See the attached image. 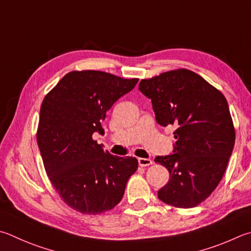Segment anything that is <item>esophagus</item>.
<instances>
[{"instance_id":"34e87169","label":"esophagus","mask_w":251,"mask_h":251,"mask_svg":"<svg viewBox=\"0 0 251 251\" xmlns=\"http://www.w3.org/2000/svg\"><path fill=\"white\" fill-rule=\"evenodd\" d=\"M138 163H139L140 167H147V166L152 165V160H151V159H148V158H139Z\"/></svg>"}]
</instances>
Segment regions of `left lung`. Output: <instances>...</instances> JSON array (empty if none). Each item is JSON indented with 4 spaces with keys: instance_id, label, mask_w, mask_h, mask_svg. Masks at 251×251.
I'll return each instance as SVG.
<instances>
[{
    "instance_id": "1",
    "label": "left lung",
    "mask_w": 251,
    "mask_h": 251,
    "mask_svg": "<svg viewBox=\"0 0 251 251\" xmlns=\"http://www.w3.org/2000/svg\"><path fill=\"white\" fill-rule=\"evenodd\" d=\"M138 89L151 100L158 124L176 127L173 153L154 159L170 175L158 191L159 200L181 208L198 206L217 188L233 152L228 103L221 91L188 69L144 79Z\"/></svg>"
}]
</instances>
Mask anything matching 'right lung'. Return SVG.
<instances>
[{"instance_id": "1", "label": "right lung", "mask_w": 251, "mask_h": 251, "mask_svg": "<svg viewBox=\"0 0 251 251\" xmlns=\"http://www.w3.org/2000/svg\"><path fill=\"white\" fill-rule=\"evenodd\" d=\"M138 79L107 72L71 71L45 97L37 143L50 182L68 206L88 215L110 211L121 202L138 168L134 157H117L93 140L118 99Z\"/></svg>"}]
</instances>
